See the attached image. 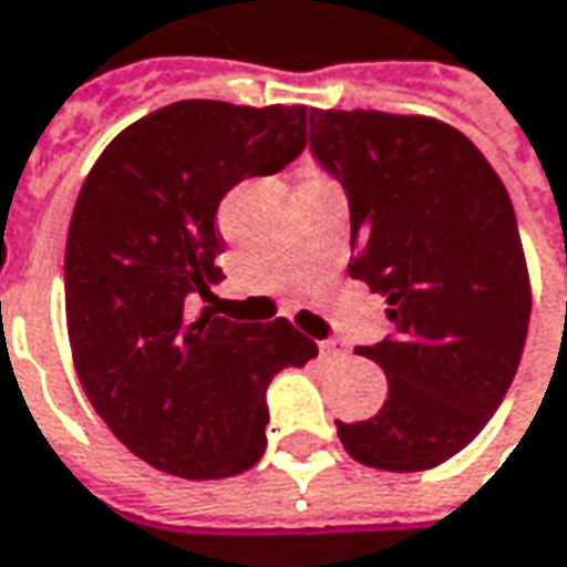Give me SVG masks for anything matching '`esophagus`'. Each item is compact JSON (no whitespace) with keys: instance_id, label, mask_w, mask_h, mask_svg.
<instances>
[{"instance_id":"34e87169","label":"esophagus","mask_w":567,"mask_h":567,"mask_svg":"<svg viewBox=\"0 0 567 567\" xmlns=\"http://www.w3.org/2000/svg\"><path fill=\"white\" fill-rule=\"evenodd\" d=\"M318 350H321V357H347V347L338 340H321Z\"/></svg>"}]
</instances>
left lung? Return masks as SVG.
<instances>
[{
    "instance_id": "left-lung-1",
    "label": "left lung",
    "mask_w": 567,
    "mask_h": 567,
    "mask_svg": "<svg viewBox=\"0 0 567 567\" xmlns=\"http://www.w3.org/2000/svg\"><path fill=\"white\" fill-rule=\"evenodd\" d=\"M309 147L350 202V277L388 296L394 334L362 347L388 375L372 420L338 423L350 457L416 473L483 432L530 324L514 207L480 147L429 116L312 110Z\"/></svg>"
}]
</instances>
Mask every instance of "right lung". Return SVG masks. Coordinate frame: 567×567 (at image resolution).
<instances>
[{"label": "right lung", "mask_w": 567, "mask_h": 567, "mask_svg": "<svg viewBox=\"0 0 567 567\" xmlns=\"http://www.w3.org/2000/svg\"><path fill=\"white\" fill-rule=\"evenodd\" d=\"M306 106L179 100L132 122L78 192L65 243L72 360L100 420L151 467L224 480L265 454L268 384L318 357L287 318L198 306L220 284L217 207L306 147Z\"/></svg>", "instance_id": "add662e5"}]
</instances>
